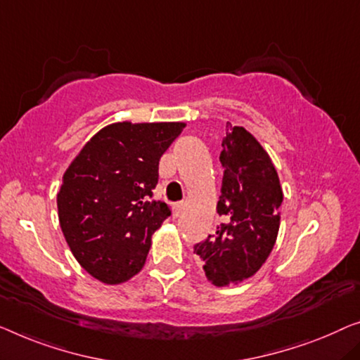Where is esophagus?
<instances>
[{
  "mask_svg": "<svg viewBox=\"0 0 360 360\" xmlns=\"http://www.w3.org/2000/svg\"><path fill=\"white\" fill-rule=\"evenodd\" d=\"M182 210H184V202H178V203H174V207H173V213H174V217L176 218H179L181 214H182Z\"/></svg>",
  "mask_w": 360,
  "mask_h": 360,
  "instance_id": "obj_1",
  "label": "esophagus"
}]
</instances>
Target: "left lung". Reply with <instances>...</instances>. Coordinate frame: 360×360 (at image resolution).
<instances>
[{
	"label": "left lung",
	"instance_id": "8db88e82",
	"mask_svg": "<svg viewBox=\"0 0 360 360\" xmlns=\"http://www.w3.org/2000/svg\"><path fill=\"white\" fill-rule=\"evenodd\" d=\"M226 129L217 205L223 223L194 245L214 286L239 284L260 270L276 243L283 203L280 178L266 150L244 127L228 122Z\"/></svg>",
	"mask_w": 360,
	"mask_h": 360
}]
</instances>
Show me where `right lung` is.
<instances>
[{"label":"right lung","instance_id":"1","mask_svg":"<svg viewBox=\"0 0 360 360\" xmlns=\"http://www.w3.org/2000/svg\"><path fill=\"white\" fill-rule=\"evenodd\" d=\"M186 122H112L68 166L58 218L72 255L89 275L121 284L146 265L152 236L169 207L150 200L158 163Z\"/></svg>","mask_w":360,"mask_h":360}]
</instances>
